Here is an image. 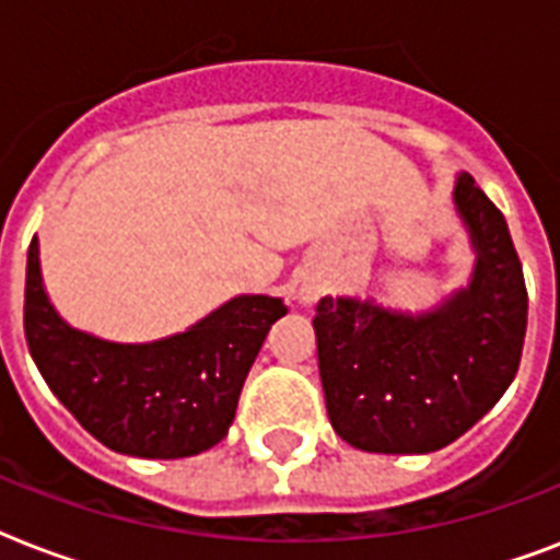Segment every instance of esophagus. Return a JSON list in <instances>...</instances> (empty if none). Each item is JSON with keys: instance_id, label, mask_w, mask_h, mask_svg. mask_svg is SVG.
<instances>
[{"instance_id": "1", "label": "esophagus", "mask_w": 560, "mask_h": 560, "mask_svg": "<svg viewBox=\"0 0 560 560\" xmlns=\"http://www.w3.org/2000/svg\"><path fill=\"white\" fill-rule=\"evenodd\" d=\"M299 302H302V305H314L316 293L314 290H302V293H299Z\"/></svg>"}]
</instances>
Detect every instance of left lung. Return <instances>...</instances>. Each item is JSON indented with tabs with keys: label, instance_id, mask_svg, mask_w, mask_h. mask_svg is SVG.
I'll list each match as a JSON object with an SVG mask.
<instances>
[{
	"label": "left lung",
	"instance_id": "1",
	"mask_svg": "<svg viewBox=\"0 0 560 560\" xmlns=\"http://www.w3.org/2000/svg\"><path fill=\"white\" fill-rule=\"evenodd\" d=\"M453 209L474 249L465 288L416 314L360 296L316 305L325 407L358 451H442L503 398L521 366L529 299L509 223L465 171Z\"/></svg>",
	"mask_w": 560,
	"mask_h": 560
}]
</instances>
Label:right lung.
Returning a JSON list of instances; mask_svg holds the SVG:
<instances>
[{
	"label": "right lung",
	"instance_id": "add662e5",
	"mask_svg": "<svg viewBox=\"0 0 560 560\" xmlns=\"http://www.w3.org/2000/svg\"><path fill=\"white\" fill-rule=\"evenodd\" d=\"M284 302L244 293L186 331L151 342H113L57 314L43 284L34 235L25 267V340L48 389L86 433L139 459L209 451L235 421L244 381Z\"/></svg>",
	"mask_w": 560,
	"mask_h": 560
}]
</instances>
